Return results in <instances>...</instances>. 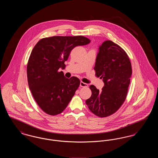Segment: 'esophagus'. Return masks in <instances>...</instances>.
Segmentation results:
<instances>
[{
    "instance_id": "34e87169",
    "label": "esophagus",
    "mask_w": 158,
    "mask_h": 158,
    "mask_svg": "<svg viewBox=\"0 0 158 158\" xmlns=\"http://www.w3.org/2000/svg\"><path fill=\"white\" fill-rule=\"evenodd\" d=\"M88 85L87 83H86L83 82H81L80 83V86L81 87H87Z\"/></svg>"
}]
</instances>
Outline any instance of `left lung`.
<instances>
[{
	"instance_id": "8db88e82",
	"label": "left lung",
	"mask_w": 158,
	"mask_h": 158,
	"mask_svg": "<svg viewBox=\"0 0 158 158\" xmlns=\"http://www.w3.org/2000/svg\"><path fill=\"white\" fill-rule=\"evenodd\" d=\"M95 75L102 79L104 86L99 90L92 85L91 97L86 100L90 111L100 117L115 113L124 102L132 74L127 53L110 40L99 47L94 67Z\"/></svg>"
}]
</instances>
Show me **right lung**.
Listing matches in <instances>:
<instances>
[{"instance_id": "obj_1", "label": "right lung", "mask_w": 158, "mask_h": 158, "mask_svg": "<svg viewBox=\"0 0 158 158\" xmlns=\"http://www.w3.org/2000/svg\"><path fill=\"white\" fill-rule=\"evenodd\" d=\"M83 36H54L40 40L32 49L27 64L29 88L41 109L56 115L62 113L75 94L80 80L66 78L59 69H64L72 50L89 44Z\"/></svg>"}]
</instances>
